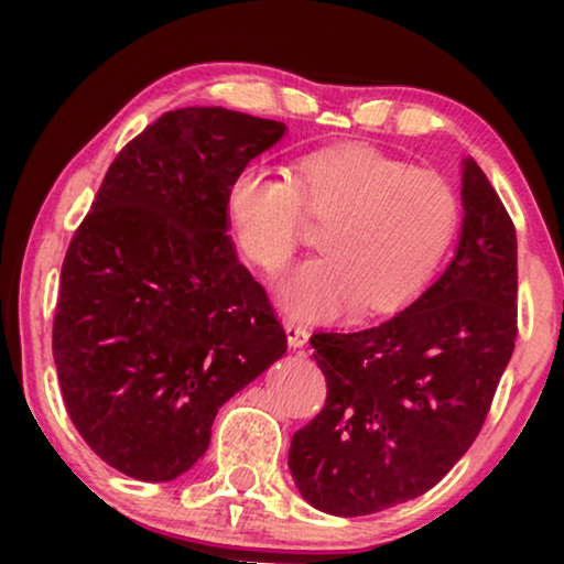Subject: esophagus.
<instances>
[{
    "instance_id": "esophagus-1",
    "label": "esophagus",
    "mask_w": 564,
    "mask_h": 564,
    "mask_svg": "<svg viewBox=\"0 0 564 564\" xmlns=\"http://www.w3.org/2000/svg\"><path fill=\"white\" fill-rule=\"evenodd\" d=\"M284 334H288L290 349H303V346L307 344V338H311V334H307V328L300 326V323H295V321L284 323Z\"/></svg>"
}]
</instances>
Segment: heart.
I'll return each mask as SVG.
<instances>
[{"label":"heart","mask_w":564,"mask_h":564,"mask_svg":"<svg viewBox=\"0 0 564 564\" xmlns=\"http://www.w3.org/2000/svg\"><path fill=\"white\" fill-rule=\"evenodd\" d=\"M303 210L326 220L323 257L292 269L276 288L295 318H334L359 303L390 313L419 295L457 226V195L442 174L411 169L365 145L305 156L282 180L246 166L226 189L230 234L246 259L274 274L295 251Z\"/></svg>","instance_id":"obj_1"}]
</instances>
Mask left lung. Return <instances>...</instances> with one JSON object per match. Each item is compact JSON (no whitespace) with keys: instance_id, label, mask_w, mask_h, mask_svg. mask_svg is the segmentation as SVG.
<instances>
[{"instance_id":"1","label":"left lung","mask_w":564,"mask_h":564,"mask_svg":"<svg viewBox=\"0 0 564 564\" xmlns=\"http://www.w3.org/2000/svg\"><path fill=\"white\" fill-rule=\"evenodd\" d=\"M462 228L436 282L380 326L315 334L326 408L292 436L300 496L367 516L434 488L480 434L516 341V228L462 159Z\"/></svg>"}]
</instances>
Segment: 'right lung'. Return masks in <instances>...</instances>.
Listing matches in <instances>:
<instances>
[{
  "mask_svg": "<svg viewBox=\"0 0 564 564\" xmlns=\"http://www.w3.org/2000/svg\"><path fill=\"white\" fill-rule=\"evenodd\" d=\"M288 126L226 107L172 110L107 169L68 243L53 359L97 457L169 482L207 452L220 405L288 351L236 257L226 189Z\"/></svg>",
  "mask_w": 564,
  "mask_h": 564,
  "instance_id": "obj_1",
  "label": "right lung"
}]
</instances>
